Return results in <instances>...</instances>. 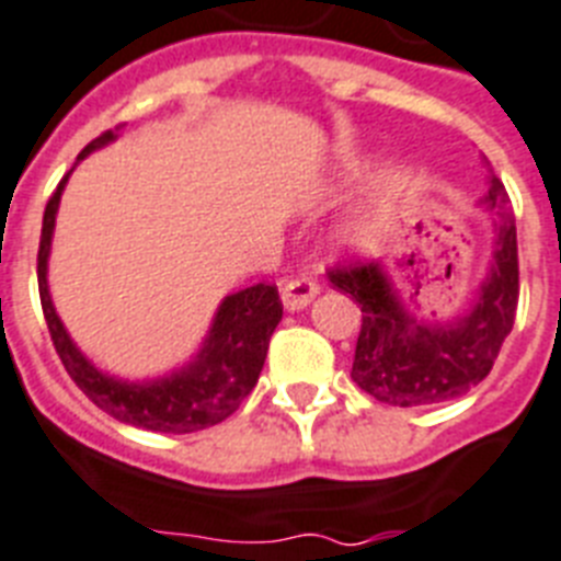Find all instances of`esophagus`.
Here are the masks:
<instances>
[{"instance_id": "obj_1", "label": "esophagus", "mask_w": 561, "mask_h": 561, "mask_svg": "<svg viewBox=\"0 0 561 561\" xmlns=\"http://www.w3.org/2000/svg\"><path fill=\"white\" fill-rule=\"evenodd\" d=\"M318 280H314L312 275H298L291 277L289 284L284 286V291H280V298H284V307L289 309V312H295V309H304L309 304V300L318 295Z\"/></svg>"}]
</instances>
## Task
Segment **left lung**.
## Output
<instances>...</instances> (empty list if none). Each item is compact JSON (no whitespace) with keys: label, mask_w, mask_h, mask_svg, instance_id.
I'll return each instance as SVG.
<instances>
[{"label":"left lung","mask_w":561,"mask_h":561,"mask_svg":"<svg viewBox=\"0 0 561 561\" xmlns=\"http://www.w3.org/2000/svg\"><path fill=\"white\" fill-rule=\"evenodd\" d=\"M481 206L496 215V252L479 300L453 321L424 323L407 312L381 263H337L335 289L358 300L360 332L353 381L390 407H427L465 396L488 378L519 304L516 217L502 180H490Z\"/></svg>","instance_id":"obj_1"}]
</instances>
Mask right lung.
<instances>
[{
	"instance_id": "obj_1",
	"label": "right lung",
	"mask_w": 561,
	"mask_h": 561,
	"mask_svg": "<svg viewBox=\"0 0 561 561\" xmlns=\"http://www.w3.org/2000/svg\"><path fill=\"white\" fill-rule=\"evenodd\" d=\"M111 140H117V131L100 134L96 140L82 148L80 160L91 154L94 148L108 146ZM68 174L59 180L57 192L50 194L48 206H45L39 254H36L42 312H45L50 341H54L62 367L100 410L125 424H134V427L180 436V433H197V430L215 427L226 421L238 410L240 401L254 390L263 360H266L272 332L284 318V304L277 298V286L254 284L229 295L217 309L215 323L203 341V350L194 355L192 364L178 373L146 383H128L100 373L65 332L48 291L50 238H54V220H57L59 197L68 183Z\"/></svg>"
}]
</instances>
